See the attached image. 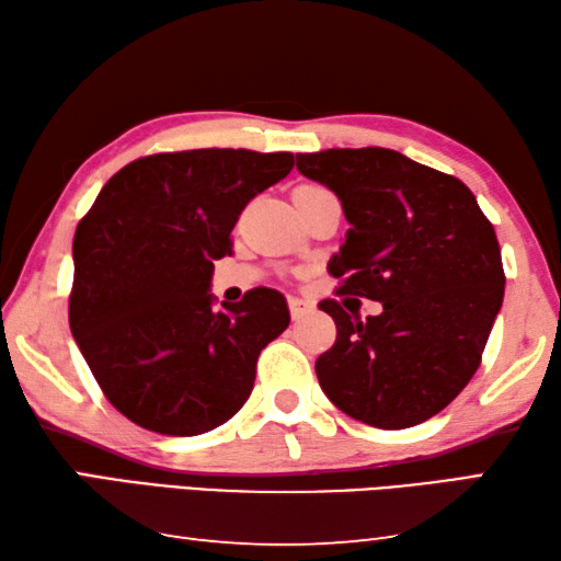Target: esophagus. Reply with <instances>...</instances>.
I'll return each instance as SVG.
<instances>
[{
  "label": "esophagus",
  "instance_id": "1",
  "mask_svg": "<svg viewBox=\"0 0 561 561\" xmlns=\"http://www.w3.org/2000/svg\"><path fill=\"white\" fill-rule=\"evenodd\" d=\"M289 311H291V319H294V321H301L304 316H309V313L313 311V301L291 297V299H289Z\"/></svg>",
  "mask_w": 561,
  "mask_h": 561
}]
</instances>
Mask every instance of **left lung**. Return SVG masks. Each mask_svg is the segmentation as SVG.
<instances>
[{
	"label": "left lung",
	"instance_id": "8db88e82",
	"mask_svg": "<svg viewBox=\"0 0 561 561\" xmlns=\"http://www.w3.org/2000/svg\"><path fill=\"white\" fill-rule=\"evenodd\" d=\"M297 169L329 186L351 222L329 262L339 294L382 304L365 321L345 301L319 304L335 321V343L316 360L321 390L378 430L422 424L473 378L501 311L491 220L463 181L392 149L297 154Z\"/></svg>",
	"mask_w": 561,
	"mask_h": 561
}]
</instances>
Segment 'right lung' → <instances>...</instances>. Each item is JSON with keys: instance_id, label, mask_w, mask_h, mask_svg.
Segmentation results:
<instances>
[{"instance_id": "1", "label": "right lung", "mask_w": 561, "mask_h": 561, "mask_svg": "<svg viewBox=\"0 0 561 561\" xmlns=\"http://www.w3.org/2000/svg\"><path fill=\"white\" fill-rule=\"evenodd\" d=\"M294 154L164 151L131 161L98 193L73 238L70 333L100 390L129 422L196 436L248 402L260 351L289 325L277 289L213 309V260L248 203Z\"/></svg>"}]
</instances>
